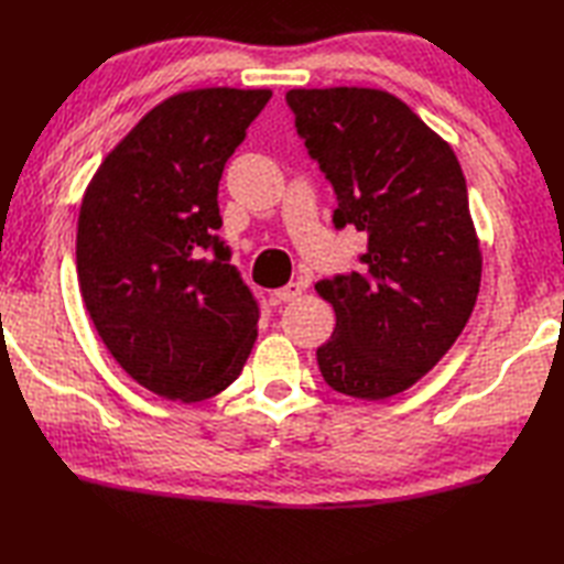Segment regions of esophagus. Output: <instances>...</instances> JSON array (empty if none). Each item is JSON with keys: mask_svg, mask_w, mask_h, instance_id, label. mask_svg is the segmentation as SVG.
Listing matches in <instances>:
<instances>
[{"mask_svg": "<svg viewBox=\"0 0 564 564\" xmlns=\"http://www.w3.org/2000/svg\"><path fill=\"white\" fill-rule=\"evenodd\" d=\"M302 292H304L302 284L290 282V284H284L282 290L274 292V299H278V302H294V299L302 296Z\"/></svg>", "mask_w": 564, "mask_h": 564, "instance_id": "esophagus-1", "label": "esophagus"}]
</instances>
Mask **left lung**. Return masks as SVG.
Here are the masks:
<instances>
[{
    "label": "left lung",
    "instance_id": "obj_1",
    "mask_svg": "<svg viewBox=\"0 0 564 564\" xmlns=\"http://www.w3.org/2000/svg\"><path fill=\"white\" fill-rule=\"evenodd\" d=\"M296 134L333 185V224L367 231L359 270L316 290L335 308L316 349L333 391L381 400L456 343L480 286V248L452 147L379 89H292Z\"/></svg>",
    "mask_w": 564,
    "mask_h": 564
}]
</instances>
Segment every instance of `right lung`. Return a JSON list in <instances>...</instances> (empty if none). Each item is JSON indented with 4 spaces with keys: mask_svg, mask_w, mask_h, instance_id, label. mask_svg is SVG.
Returning a JSON list of instances; mask_svg holds the SVG:
<instances>
[{
    "mask_svg": "<svg viewBox=\"0 0 564 564\" xmlns=\"http://www.w3.org/2000/svg\"><path fill=\"white\" fill-rule=\"evenodd\" d=\"M270 96H171L112 149L82 199L86 311L118 365L169 400L221 393L258 337L260 302L217 234V195L224 166Z\"/></svg>",
    "mask_w": 564,
    "mask_h": 564,
    "instance_id": "obj_1",
    "label": "right lung"
}]
</instances>
